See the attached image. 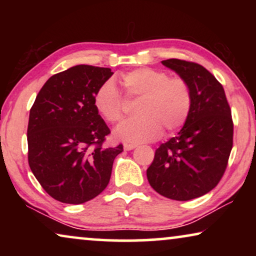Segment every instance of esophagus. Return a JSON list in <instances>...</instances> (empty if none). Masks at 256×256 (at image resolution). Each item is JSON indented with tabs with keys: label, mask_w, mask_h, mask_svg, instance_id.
Masks as SVG:
<instances>
[{
	"label": "esophagus",
	"mask_w": 256,
	"mask_h": 256,
	"mask_svg": "<svg viewBox=\"0 0 256 256\" xmlns=\"http://www.w3.org/2000/svg\"><path fill=\"white\" fill-rule=\"evenodd\" d=\"M136 144H130V143H126V144L124 146V150H132V149H135L136 148Z\"/></svg>",
	"instance_id": "esophagus-1"
}]
</instances>
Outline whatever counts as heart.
I'll list each match as a JSON object with an SVG mask.
<instances>
[{"mask_svg":"<svg viewBox=\"0 0 256 256\" xmlns=\"http://www.w3.org/2000/svg\"><path fill=\"white\" fill-rule=\"evenodd\" d=\"M124 96L112 80L101 84L94 94V107L110 124L124 118L128 101H140V116L124 121L115 130V138L132 143L155 141L166 132H174L185 124L192 108V90L186 79L170 76L156 68H136L121 76Z\"/></svg>","mask_w":256,"mask_h":256,"instance_id":"obj_1","label":"heart"}]
</instances>
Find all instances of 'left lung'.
<instances>
[{"mask_svg":"<svg viewBox=\"0 0 256 256\" xmlns=\"http://www.w3.org/2000/svg\"><path fill=\"white\" fill-rule=\"evenodd\" d=\"M162 64L190 84L192 108L178 135L156 149L146 177L164 197L190 200L214 188L225 174L233 146L232 114L222 85L204 66L174 58Z\"/></svg>","mask_w":256,"mask_h":256,"instance_id":"obj_1","label":"left lung"}]
</instances>
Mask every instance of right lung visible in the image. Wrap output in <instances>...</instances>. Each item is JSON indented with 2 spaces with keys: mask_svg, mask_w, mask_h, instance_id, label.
I'll list each match as a JSON object with an SVG mask.
<instances>
[{
  "mask_svg": "<svg viewBox=\"0 0 256 256\" xmlns=\"http://www.w3.org/2000/svg\"><path fill=\"white\" fill-rule=\"evenodd\" d=\"M113 72L76 65L48 78L30 110L28 160L42 188L65 204H82L110 183L124 146L106 148L110 128L94 107V94Z\"/></svg>",
  "mask_w": 256,
  "mask_h": 256,
  "instance_id": "1",
  "label": "right lung"
}]
</instances>
